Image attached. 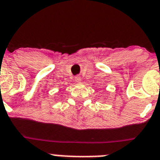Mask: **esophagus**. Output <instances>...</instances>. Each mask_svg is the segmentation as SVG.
Listing matches in <instances>:
<instances>
[{
  "instance_id": "obj_1",
  "label": "esophagus",
  "mask_w": 160,
  "mask_h": 160,
  "mask_svg": "<svg viewBox=\"0 0 160 160\" xmlns=\"http://www.w3.org/2000/svg\"><path fill=\"white\" fill-rule=\"evenodd\" d=\"M75 81L77 83L81 82V78H80V76H76V77H75Z\"/></svg>"
}]
</instances>
